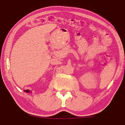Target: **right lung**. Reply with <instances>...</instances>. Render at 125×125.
Instances as JSON below:
<instances>
[{
    "instance_id": "obj_1",
    "label": "right lung",
    "mask_w": 125,
    "mask_h": 125,
    "mask_svg": "<svg viewBox=\"0 0 125 125\" xmlns=\"http://www.w3.org/2000/svg\"><path fill=\"white\" fill-rule=\"evenodd\" d=\"M24 91L26 92H27V93H30V92H31V90L30 91V90H25Z\"/></svg>"
}]
</instances>
